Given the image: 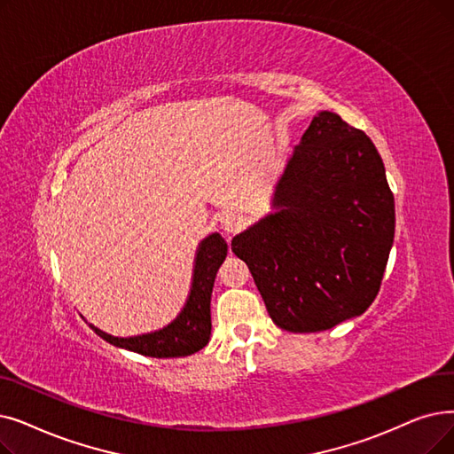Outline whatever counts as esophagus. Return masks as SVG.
I'll use <instances>...</instances> for the list:
<instances>
[{
	"instance_id": "obj_1",
	"label": "esophagus",
	"mask_w": 454,
	"mask_h": 454,
	"mask_svg": "<svg viewBox=\"0 0 454 454\" xmlns=\"http://www.w3.org/2000/svg\"><path fill=\"white\" fill-rule=\"evenodd\" d=\"M219 224H221V230L224 233H235L239 228H241V216L238 213L233 211H228V213H223L219 216Z\"/></svg>"
}]
</instances>
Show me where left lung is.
<instances>
[{
    "mask_svg": "<svg viewBox=\"0 0 454 454\" xmlns=\"http://www.w3.org/2000/svg\"><path fill=\"white\" fill-rule=\"evenodd\" d=\"M395 202L369 137L319 111L280 176L272 211L231 239L276 326L321 332L377 297Z\"/></svg>",
    "mask_w": 454,
    "mask_h": 454,
    "instance_id": "1",
    "label": "left lung"
}]
</instances>
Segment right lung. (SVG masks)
Instances as JSON below:
<instances>
[{
    "label": "right lung",
    "instance_id": "right-lung-1",
    "mask_svg": "<svg viewBox=\"0 0 454 454\" xmlns=\"http://www.w3.org/2000/svg\"><path fill=\"white\" fill-rule=\"evenodd\" d=\"M226 254L228 245L221 233H209L200 241L194 255L189 297L182 311L167 326L131 338H116L90 323L89 326L107 343L150 358H180L199 352L209 343L211 291L216 270L226 260Z\"/></svg>",
    "mask_w": 454,
    "mask_h": 454
}]
</instances>
